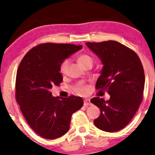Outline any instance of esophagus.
<instances>
[{
	"label": "esophagus",
	"instance_id": "34e87169",
	"mask_svg": "<svg viewBox=\"0 0 155 155\" xmlns=\"http://www.w3.org/2000/svg\"><path fill=\"white\" fill-rule=\"evenodd\" d=\"M91 103L90 102L89 99H84V106H87V105H91Z\"/></svg>",
	"mask_w": 155,
	"mask_h": 155
}]
</instances>
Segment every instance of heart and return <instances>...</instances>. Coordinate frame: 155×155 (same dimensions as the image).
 <instances>
[{"mask_svg": "<svg viewBox=\"0 0 155 155\" xmlns=\"http://www.w3.org/2000/svg\"><path fill=\"white\" fill-rule=\"evenodd\" d=\"M78 61L81 66H82L83 67H84L87 64L89 63H92L93 59L91 58V56L89 55V54L84 53V54H81L80 55H79V57H78ZM69 63H70V61L69 59H64L62 62L61 63L60 67H59V71H60L61 74L64 75L66 74V72H67L68 66H69ZM88 91H89V89H88L87 87H81L78 90V94L81 95L87 94Z\"/></svg>", "mask_w": 155, "mask_h": 155, "instance_id": "1", "label": "heart"}]
</instances>
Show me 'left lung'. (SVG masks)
I'll return each mask as SVG.
<instances>
[{"mask_svg": "<svg viewBox=\"0 0 155 155\" xmlns=\"http://www.w3.org/2000/svg\"><path fill=\"white\" fill-rule=\"evenodd\" d=\"M101 59L103 67L96 82V89L107 91L105 101L95 97L91 102L101 111L94 123L108 132L122 130L132 120L143 97L145 74L135 52L116 41L86 43Z\"/></svg>", "mask_w": 155, "mask_h": 155, "instance_id": "1", "label": "left lung"}]
</instances>
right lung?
<instances>
[{"instance_id":"right-lung-1","label":"right lung","mask_w":155,"mask_h":155,"mask_svg":"<svg viewBox=\"0 0 155 155\" xmlns=\"http://www.w3.org/2000/svg\"><path fill=\"white\" fill-rule=\"evenodd\" d=\"M82 48L69 44L46 43L34 47L24 56L16 78V100L28 125L38 135L54 139L65 134L72 114L82 107L81 97L52 96L51 89L63 81L60 64Z\"/></svg>"}]
</instances>
